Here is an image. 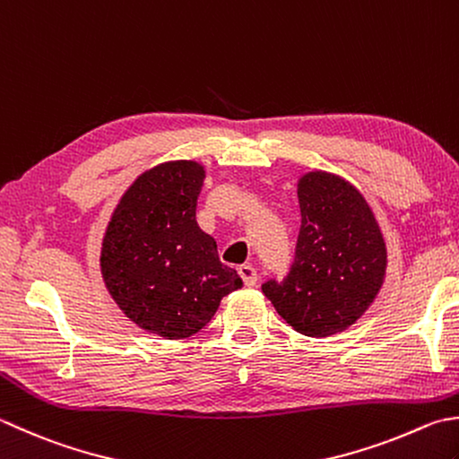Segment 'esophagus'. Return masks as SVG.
<instances>
[{"label":"esophagus","instance_id":"1","mask_svg":"<svg viewBox=\"0 0 459 459\" xmlns=\"http://www.w3.org/2000/svg\"><path fill=\"white\" fill-rule=\"evenodd\" d=\"M238 274H240V278H242V282H245L247 286H255L256 281H258L255 266H250V264H242V266L238 268Z\"/></svg>","mask_w":459,"mask_h":459}]
</instances>
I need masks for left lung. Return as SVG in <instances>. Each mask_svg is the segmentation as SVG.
Masks as SVG:
<instances>
[{"label":"left lung","mask_w":459,"mask_h":459,"mask_svg":"<svg viewBox=\"0 0 459 459\" xmlns=\"http://www.w3.org/2000/svg\"><path fill=\"white\" fill-rule=\"evenodd\" d=\"M302 224L294 263L263 292L304 336L325 338L362 316L382 289L385 242L370 204L342 177L314 170L299 181Z\"/></svg>","instance_id":"obj_1"}]
</instances>
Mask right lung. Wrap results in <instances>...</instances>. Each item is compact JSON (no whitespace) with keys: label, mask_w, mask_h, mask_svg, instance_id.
Listing matches in <instances>:
<instances>
[{"label":"right lung","mask_w":459,"mask_h":459,"mask_svg":"<svg viewBox=\"0 0 459 459\" xmlns=\"http://www.w3.org/2000/svg\"><path fill=\"white\" fill-rule=\"evenodd\" d=\"M204 167L169 160L137 177L107 224L101 274L125 316L167 340L193 336L242 286L196 224Z\"/></svg>","instance_id":"obj_1"}]
</instances>
